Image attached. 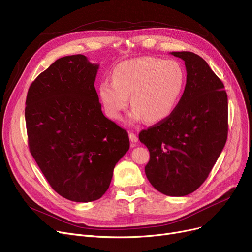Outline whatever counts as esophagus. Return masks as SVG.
Wrapping results in <instances>:
<instances>
[{
  "instance_id": "obj_1",
  "label": "esophagus",
  "mask_w": 252,
  "mask_h": 252,
  "mask_svg": "<svg viewBox=\"0 0 252 252\" xmlns=\"http://www.w3.org/2000/svg\"><path fill=\"white\" fill-rule=\"evenodd\" d=\"M129 138H130L131 142H137V140H138L137 135L133 132H129Z\"/></svg>"
}]
</instances>
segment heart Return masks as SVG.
I'll list each match as a JSON object with an SVG mask.
<instances>
[{"label": "heart", "mask_w": 252, "mask_h": 252, "mask_svg": "<svg viewBox=\"0 0 252 252\" xmlns=\"http://www.w3.org/2000/svg\"><path fill=\"white\" fill-rule=\"evenodd\" d=\"M185 83L184 68L177 62L139 57L119 63L113 70V80L99 83L98 97L111 119H120L130 96L132 121L146 119L149 123H159L175 110Z\"/></svg>", "instance_id": "1"}]
</instances>
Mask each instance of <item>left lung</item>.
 I'll use <instances>...</instances> for the list:
<instances>
[{
  "instance_id": "1",
  "label": "left lung",
  "mask_w": 252,
  "mask_h": 252,
  "mask_svg": "<svg viewBox=\"0 0 252 252\" xmlns=\"http://www.w3.org/2000/svg\"><path fill=\"white\" fill-rule=\"evenodd\" d=\"M171 54L185 62L184 94L170 117L138 137L150 152L145 171L151 185L164 195L183 197L205 182L225 145L227 95L202 57L189 51Z\"/></svg>"
}]
</instances>
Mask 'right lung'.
<instances>
[{
    "mask_svg": "<svg viewBox=\"0 0 252 252\" xmlns=\"http://www.w3.org/2000/svg\"><path fill=\"white\" fill-rule=\"evenodd\" d=\"M98 67L82 54L59 58L32 83L26 101L31 154L51 188L74 202L101 198L130 146L127 131L102 114Z\"/></svg>",
    "mask_w": 252,
    "mask_h": 252,
    "instance_id": "1",
    "label": "right lung"
}]
</instances>
